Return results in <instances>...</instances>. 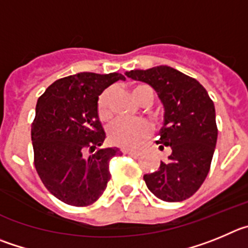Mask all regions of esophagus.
Masks as SVG:
<instances>
[{"label":"esophagus","instance_id":"esophagus-1","mask_svg":"<svg viewBox=\"0 0 248 248\" xmlns=\"http://www.w3.org/2000/svg\"><path fill=\"white\" fill-rule=\"evenodd\" d=\"M124 155H140V151H133V149H127V151H124Z\"/></svg>","mask_w":248,"mask_h":248}]
</instances>
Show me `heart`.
<instances>
[{
  "mask_svg": "<svg viewBox=\"0 0 248 248\" xmlns=\"http://www.w3.org/2000/svg\"><path fill=\"white\" fill-rule=\"evenodd\" d=\"M132 96L140 105L148 106L155 100V90L147 84H137L132 88ZM97 113L100 120H110V91L106 90L100 95L97 100ZM151 132V126L144 120L127 121V120H116L108 126V138L115 146L122 148H136L140 146Z\"/></svg>",
  "mask_w": 248,
  "mask_h": 248,
  "instance_id": "b5f03b06",
  "label": "heart"
}]
</instances>
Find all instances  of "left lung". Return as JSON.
<instances>
[{"label":"left lung","mask_w":248,"mask_h":248,"mask_svg":"<svg viewBox=\"0 0 248 248\" xmlns=\"http://www.w3.org/2000/svg\"><path fill=\"white\" fill-rule=\"evenodd\" d=\"M124 74L155 89L164 108L159 149L170 155L159 169L144 174L147 188L163 202L188 199L198 191L210 170L217 140L215 106L198 80L167 65Z\"/></svg>","instance_id":"1"}]
</instances>
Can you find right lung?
<instances>
[{"label": "right lung", "mask_w": 248, "mask_h": 248, "mask_svg": "<svg viewBox=\"0 0 248 248\" xmlns=\"http://www.w3.org/2000/svg\"><path fill=\"white\" fill-rule=\"evenodd\" d=\"M124 79L119 73H79L54 81L38 99L31 129L34 167L60 202L88 206L108 186L110 160L121 152L116 147L95 152L106 138L97 100L105 89ZM85 150L94 153L86 157Z\"/></svg>", "instance_id": "1"}]
</instances>
